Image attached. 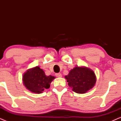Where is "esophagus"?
<instances>
[{"label": "esophagus", "instance_id": "34e87169", "mask_svg": "<svg viewBox=\"0 0 121 121\" xmlns=\"http://www.w3.org/2000/svg\"><path fill=\"white\" fill-rule=\"evenodd\" d=\"M56 76L57 77L60 78V77H62V74H60V73H56Z\"/></svg>", "mask_w": 121, "mask_h": 121}]
</instances>
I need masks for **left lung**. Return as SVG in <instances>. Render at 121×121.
<instances>
[{
	"mask_svg": "<svg viewBox=\"0 0 121 121\" xmlns=\"http://www.w3.org/2000/svg\"><path fill=\"white\" fill-rule=\"evenodd\" d=\"M68 84L78 94H84L94 86L96 77L94 72L85 67H76L65 76Z\"/></svg>",
	"mask_w": 121,
	"mask_h": 121,
	"instance_id": "obj_1",
	"label": "left lung"
}]
</instances>
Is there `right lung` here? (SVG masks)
I'll list each match as a JSON object with an SVG mask.
<instances>
[{
  "label": "right lung",
  "instance_id": "obj_1",
  "mask_svg": "<svg viewBox=\"0 0 121 121\" xmlns=\"http://www.w3.org/2000/svg\"><path fill=\"white\" fill-rule=\"evenodd\" d=\"M55 77L46 75L44 71L39 67L29 69L22 77L23 84L31 92L41 94L50 87V84Z\"/></svg>",
  "mask_w": 121,
  "mask_h": 121
}]
</instances>
